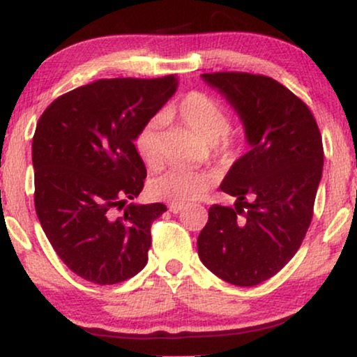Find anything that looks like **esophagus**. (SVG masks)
Listing matches in <instances>:
<instances>
[{"label":"esophagus","mask_w":357,"mask_h":357,"mask_svg":"<svg viewBox=\"0 0 357 357\" xmlns=\"http://www.w3.org/2000/svg\"><path fill=\"white\" fill-rule=\"evenodd\" d=\"M182 209H183L182 204H175V203H170V204H169V211L174 213V214L180 213V211H182Z\"/></svg>","instance_id":"obj_1"}]
</instances>
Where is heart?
Returning a JSON list of instances; mask_svg holds the SVG:
<instances>
[{
  "mask_svg": "<svg viewBox=\"0 0 357 357\" xmlns=\"http://www.w3.org/2000/svg\"><path fill=\"white\" fill-rule=\"evenodd\" d=\"M174 115L206 139L209 155L219 164H232L242 154L243 130L229 125L227 109L214 97L199 91L190 92L180 100ZM162 125V116H154L135 136V148L149 169H159L164 162ZM211 185V175L203 170L169 169L151 180L149 193L159 202L183 206L204 197Z\"/></svg>",
  "mask_w": 357,
  "mask_h": 357,
  "instance_id": "1",
  "label": "heart"
}]
</instances>
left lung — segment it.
Returning <instances> with one entry per match:
<instances>
[{"label":"left lung","mask_w":357,"mask_h":357,"mask_svg":"<svg viewBox=\"0 0 357 357\" xmlns=\"http://www.w3.org/2000/svg\"><path fill=\"white\" fill-rule=\"evenodd\" d=\"M245 125L250 151L221 183L236 206L213 204L198 237L208 270L236 286H257L299 250L314 218L324 167L315 116L273 77L242 71L204 73Z\"/></svg>","instance_id":"left-lung-1"}]
</instances>
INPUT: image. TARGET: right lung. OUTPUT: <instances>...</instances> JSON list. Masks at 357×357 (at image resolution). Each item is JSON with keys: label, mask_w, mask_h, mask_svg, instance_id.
<instances>
[{"label": "right lung", "mask_w": 357, "mask_h": 357, "mask_svg": "<svg viewBox=\"0 0 357 357\" xmlns=\"http://www.w3.org/2000/svg\"><path fill=\"white\" fill-rule=\"evenodd\" d=\"M175 89L174 75L99 79L58 97L37 121L36 213L56 255L86 281L116 284L148 263L151 226L167 208L128 203L146 178L135 136Z\"/></svg>", "instance_id": "1"}]
</instances>
